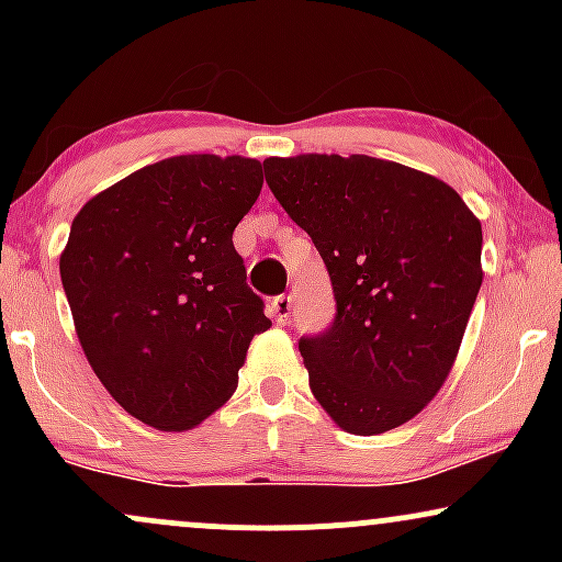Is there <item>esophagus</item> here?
I'll return each instance as SVG.
<instances>
[{"mask_svg": "<svg viewBox=\"0 0 562 562\" xmlns=\"http://www.w3.org/2000/svg\"><path fill=\"white\" fill-rule=\"evenodd\" d=\"M290 312H293V301H290V295H277V299L269 301V317H272L280 327H285L290 322Z\"/></svg>", "mask_w": 562, "mask_h": 562, "instance_id": "1", "label": "esophagus"}]
</instances>
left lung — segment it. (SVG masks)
<instances>
[{
    "label": "left lung",
    "mask_w": 562,
    "mask_h": 562,
    "mask_svg": "<svg viewBox=\"0 0 562 562\" xmlns=\"http://www.w3.org/2000/svg\"><path fill=\"white\" fill-rule=\"evenodd\" d=\"M263 171L338 301L330 330L299 344L314 398L353 436L409 423L460 353L483 282L479 216L454 187L396 160L303 153Z\"/></svg>",
    "instance_id": "8db88e82"
}]
</instances>
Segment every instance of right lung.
<instances>
[{
    "instance_id": "right-lung-1",
    "label": "right lung",
    "mask_w": 562,
    "mask_h": 562,
    "mask_svg": "<svg viewBox=\"0 0 562 562\" xmlns=\"http://www.w3.org/2000/svg\"><path fill=\"white\" fill-rule=\"evenodd\" d=\"M261 184L256 158L173 156L97 192L70 224L60 277L79 344L150 428L182 434L214 415L272 327L232 245Z\"/></svg>"
}]
</instances>
